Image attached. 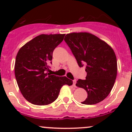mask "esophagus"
I'll list each match as a JSON object with an SVG mask.
<instances>
[{"mask_svg": "<svg viewBox=\"0 0 132 132\" xmlns=\"http://www.w3.org/2000/svg\"><path fill=\"white\" fill-rule=\"evenodd\" d=\"M76 79L73 80V86H76Z\"/></svg>", "mask_w": 132, "mask_h": 132, "instance_id": "1", "label": "esophagus"}]
</instances>
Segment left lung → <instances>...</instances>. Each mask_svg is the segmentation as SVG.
Masks as SVG:
<instances>
[{
	"mask_svg": "<svg viewBox=\"0 0 132 132\" xmlns=\"http://www.w3.org/2000/svg\"><path fill=\"white\" fill-rule=\"evenodd\" d=\"M64 41L75 56L79 67L85 65V80L78 79L76 86L84 89L87 97L81 103L97 104L111 91L117 73V63L112 48L105 42L89 33H71Z\"/></svg>",
	"mask_w": 132,
	"mask_h": 132,
	"instance_id": "obj_1",
	"label": "left lung"
}]
</instances>
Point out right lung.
I'll return each instance as SVG.
<instances>
[{"label": "right lung", "mask_w": 132, "mask_h": 132, "mask_svg": "<svg viewBox=\"0 0 132 132\" xmlns=\"http://www.w3.org/2000/svg\"><path fill=\"white\" fill-rule=\"evenodd\" d=\"M65 34L40 35L23 45L16 54L15 76L25 99L37 105H48L58 97L64 84L72 81L66 76L51 75L53 53L63 42Z\"/></svg>", "instance_id": "obj_1"}]
</instances>
